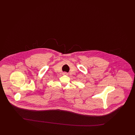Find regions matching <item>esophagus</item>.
<instances>
[{"label":"esophagus","mask_w":135,"mask_h":135,"mask_svg":"<svg viewBox=\"0 0 135 135\" xmlns=\"http://www.w3.org/2000/svg\"><path fill=\"white\" fill-rule=\"evenodd\" d=\"M64 74H65V75H68V73H67V72H64Z\"/></svg>","instance_id":"esophagus-1"}]
</instances>
